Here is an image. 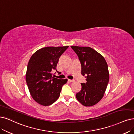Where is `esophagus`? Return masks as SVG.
Listing matches in <instances>:
<instances>
[{"mask_svg": "<svg viewBox=\"0 0 134 134\" xmlns=\"http://www.w3.org/2000/svg\"><path fill=\"white\" fill-rule=\"evenodd\" d=\"M68 81L70 82H75V80H68Z\"/></svg>", "mask_w": 134, "mask_h": 134, "instance_id": "34e87169", "label": "esophagus"}]
</instances>
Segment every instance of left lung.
Segmentation results:
<instances>
[{
  "label": "left lung",
  "instance_id": "1",
  "mask_svg": "<svg viewBox=\"0 0 134 134\" xmlns=\"http://www.w3.org/2000/svg\"><path fill=\"white\" fill-rule=\"evenodd\" d=\"M81 64V73L86 83L76 98L82 105L90 107L99 102L104 96L109 80L107 63L101 54L90 47L72 46Z\"/></svg>",
  "mask_w": 134,
  "mask_h": 134
}]
</instances>
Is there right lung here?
I'll list each match as a JSON object with an SVG mask.
<instances>
[{
	"instance_id": "right-lung-1",
	"label": "right lung",
	"mask_w": 134,
	"mask_h": 134,
	"mask_svg": "<svg viewBox=\"0 0 134 134\" xmlns=\"http://www.w3.org/2000/svg\"><path fill=\"white\" fill-rule=\"evenodd\" d=\"M68 46L46 47L35 52L29 61L26 81L32 98L44 106L50 105L60 95L67 79L54 78L52 71L56 70L59 58Z\"/></svg>"
}]
</instances>
